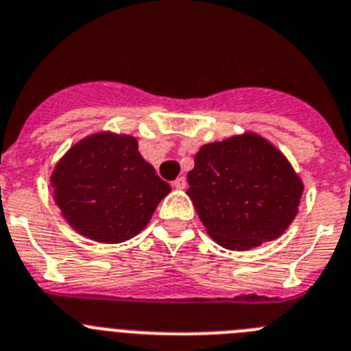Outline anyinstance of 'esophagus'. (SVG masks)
I'll return each mask as SVG.
<instances>
[{"label": "esophagus", "instance_id": "1", "mask_svg": "<svg viewBox=\"0 0 351 351\" xmlns=\"http://www.w3.org/2000/svg\"><path fill=\"white\" fill-rule=\"evenodd\" d=\"M185 185H187V180H185L184 176H178V178L173 182V187L175 189H185Z\"/></svg>", "mask_w": 351, "mask_h": 351}]
</instances>
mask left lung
Returning <instances> with one entry per match:
<instances>
[{"mask_svg":"<svg viewBox=\"0 0 351 351\" xmlns=\"http://www.w3.org/2000/svg\"><path fill=\"white\" fill-rule=\"evenodd\" d=\"M187 182L208 234L231 251H247L285 233L304 191L285 155L256 134L201 146Z\"/></svg>","mask_w":351,"mask_h":351,"instance_id":"left-lung-1","label":"left lung"}]
</instances>
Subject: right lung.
Segmentation results:
<instances>
[{
	"instance_id": "obj_1",
	"label": "right lung",
	"mask_w": 351,
	"mask_h": 351,
	"mask_svg": "<svg viewBox=\"0 0 351 351\" xmlns=\"http://www.w3.org/2000/svg\"><path fill=\"white\" fill-rule=\"evenodd\" d=\"M51 184L70 226L104 243L138 234L171 191L141 157L132 136L109 132L72 146L54 167Z\"/></svg>"
}]
</instances>
